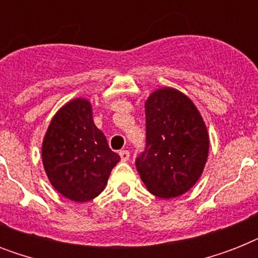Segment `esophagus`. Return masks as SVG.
Listing matches in <instances>:
<instances>
[{
  "label": "esophagus",
  "instance_id": "34e87169",
  "mask_svg": "<svg viewBox=\"0 0 258 258\" xmlns=\"http://www.w3.org/2000/svg\"><path fill=\"white\" fill-rule=\"evenodd\" d=\"M119 155H120L121 161H123V162H127L130 159V151H128V150H121L120 153H119Z\"/></svg>",
  "mask_w": 258,
  "mask_h": 258
}]
</instances>
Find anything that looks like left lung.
<instances>
[{
  "instance_id": "8db88e82",
  "label": "left lung",
  "mask_w": 258,
  "mask_h": 258,
  "mask_svg": "<svg viewBox=\"0 0 258 258\" xmlns=\"http://www.w3.org/2000/svg\"><path fill=\"white\" fill-rule=\"evenodd\" d=\"M209 153L205 123L192 101L172 88L146 101V146L135 166L149 191L174 198L196 184Z\"/></svg>"
}]
</instances>
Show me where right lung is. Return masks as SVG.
I'll return each mask as SVG.
<instances>
[{
  "mask_svg": "<svg viewBox=\"0 0 258 258\" xmlns=\"http://www.w3.org/2000/svg\"><path fill=\"white\" fill-rule=\"evenodd\" d=\"M120 157L108 147L84 99L70 101L50 121L42 142V163L50 183L76 202L97 197Z\"/></svg>",
  "mask_w": 258,
  "mask_h": 258,
  "instance_id": "1",
  "label": "right lung"
}]
</instances>
